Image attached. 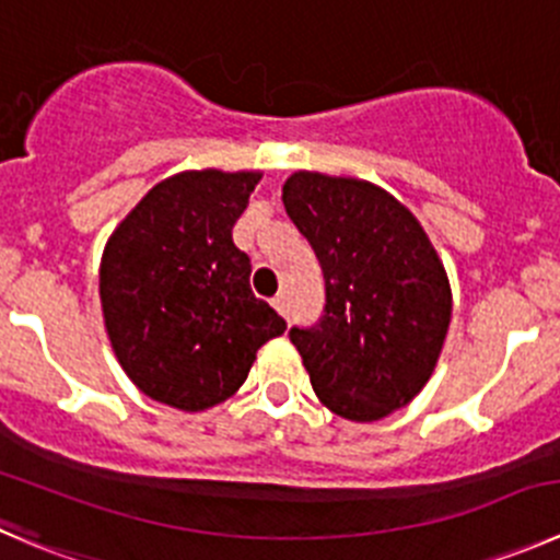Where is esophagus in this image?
I'll return each mask as SVG.
<instances>
[{
    "mask_svg": "<svg viewBox=\"0 0 560 560\" xmlns=\"http://www.w3.org/2000/svg\"><path fill=\"white\" fill-rule=\"evenodd\" d=\"M273 308H276V312L281 314V317H287V314H290V303H287V295H284V292H281V295H276V298H273Z\"/></svg>",
    "mask_w": 560,
    "mask_h": 560,
    "instance_id": "34e87169",
    "label": "esophagus"
}]
</instances>
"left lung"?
I'll list each match as a JSON object with an SVG mask.
<instances>
[{
    "label": "left lung",
    "instance_id": "8db88e82",
    "mask_svg": "<svg viewBox=\"0 0 560 560\" xmlns=\"http://www.w3.org/2000/svg\"><path fill=\"white\" fill-rule=\"evenodd\" d=\"M281 199L325 279L323 317L290 341L336 416L380 421L435 369L452 319L446 270L410 210L372 183L295 172Z\"/></svg>",
    "mask_w": 560,
    "mask_h": 560
}]
</instances>
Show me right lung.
<instances>
[{
  "instance_id": "obj_1",
  "label": "right lung",
  "mask_w": 560,
  "mask_h": 560,
  "mask_svg": "<svg viewBox=\"0 0 560 560\" xmlns=\"http://www.w3.org/2000/svg\"><path fill=\"white\" fill-rule=\"evenodd\" d=\"M257 183L259 172H180L108 237L103 319L119 366L150 399L188 412L219 405L287 330L252 292V259L232 241Z\"/></svg>"
}]
</instances>
